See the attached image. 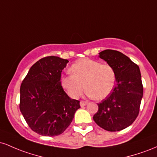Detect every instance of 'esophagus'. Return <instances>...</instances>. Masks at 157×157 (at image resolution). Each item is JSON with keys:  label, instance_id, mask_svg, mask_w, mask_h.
Instances as JSON below:
<instances>
[{"label": "esophagus", "instance_id": "esophagus-1", "mask_svg": "<svg viewBox=\"0 0 157 157\" xmlns=\"http://www.w3.org/2000/svg\"><path fill=\"white\" fill-rule=\"evenodd\" d=\"M80 106L81 107H83V106H85V105H86V104H87V102H86V101H80Z\"/></svg>", "mask_w": 157, "mask_h": 157}]
</instances>
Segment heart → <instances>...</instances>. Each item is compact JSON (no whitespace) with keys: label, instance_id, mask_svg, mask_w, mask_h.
<instances>
[{"label":"heart","instance_id":"1","mask_svg":"<svg viewBox=\"0 0 157 157\" xmlns=\"http://www.w3.org/2000/svg\"><path fill=\"white\" fill-rule=\"evenodd\" d=\"M70 71L72 75L63 77L61 85L74 99L78 98L86 89L89 96L103 100L112 92L116 83L114 68L100 61L81 59L71 66Z\"/></svg>","mask_w":157,"mask_h":157}]
</instances>
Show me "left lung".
<instances>
[{
    "mask_svg": "<svg viewBox=\"0 0 157 157\" xmlns=\"http://www.w3.org/2000/svg\"><path fill=\"white\" fill-rule=\"evenodd\" d=\"M99 54L114 68L117 86L97 104L98 111L93 119L106 131H121L131 125L139 114L143 96L141 73L137 65L121 52L106 49Z\"/></svg>",
    "mask_w": 157,
    "mask_h": 157,
    "instance_id": "left-lung-1",
    "label": "left lung"
}]
</instances>
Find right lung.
I'll return each instance as SVG.
<instances>
[{
	"mask_svg": "<svg viewBox=\"0 0 157 157\" xmlns=\"http://www.w3.org/2000/svg\"><path fill=\"white\" fill-rule=\"evenodd\" d=\"M68 60L55 56L36 62L20 89V110L30 128L40 135H60L69 126L80 101L71 99L61 86Z\"/></svg>",
	"mask_w": 157,
	"mask_h": 157,
	"instance_id": "1",
	"label": "right lung"
}]
</instances>
